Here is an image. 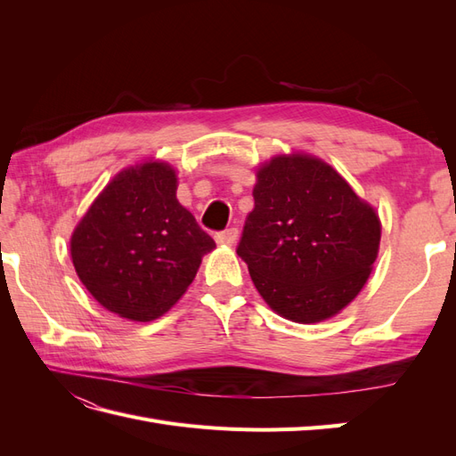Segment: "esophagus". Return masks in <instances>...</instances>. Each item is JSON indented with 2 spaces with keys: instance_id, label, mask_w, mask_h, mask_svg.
<instances>
[{
  "instance_id": "1",
  "label": "esophagus",
  "mask_w": 456,
  "mask_h": 456,
  "mask_svg": "<svg viewBox=\"0 0 456 456\" xmlns=\"http://www.w3.org/2000/svg\"><path fill=\"white\" fill-rule=\"evenodd\" d=\"M238 236H240L238 228H226L223 232L215 233V241L220 243V245H233L238 241Z\"/></svg>"
}]
</instances>
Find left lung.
Segmentation results:
<instances>
[{"label":"left lung","instance_id":"left-lung-1","mask_svg":"<svg viewBox=\"0 0 456 456\" xmlns=\"http://www.w3.org/2000/svg\"><path fill=\"white\" fill-rule=\"evenodd\" d=\"M253 198L238 255L270 308L315 323L350 305L379 253L372 207L330 165L300 154L260 167Z\"/></svg>","mask_w":456,"mask_h":456}]
</instances>
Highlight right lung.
<instances>
[{
    "label": "right lung",
    "mask_w": 456,
    "mask_h": 456,
    "mask_svg": "<svg viewBox=\"0 0 456 456\" xmlns=\"http://www.w3.org/2000/svg\"><path fill=\"white\" fill-rule=\"evenodd\" d=\"M215 241L176 200L167 163L121 171L77 224L76 272L101 305L134 322L167 312L194 281Z\"/></svg>",
    "instance_id": "obj_1"
}]
</instances>
